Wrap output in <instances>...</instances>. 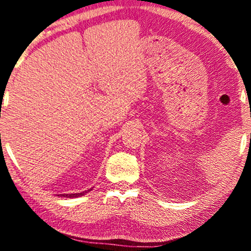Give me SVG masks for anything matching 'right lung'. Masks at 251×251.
Listing matches in <instances>:
<instances>
[{"instance_id": "1", "label": "right lung", "mask_w": 251, "mask_h": 251, "mask_svg": "<svg viewBox=\"0 0 251 251\" xmlns=\"http://www.w3.org/2000/svg\"><path fill=\"white\" fill-rule=\"evenodd\" d=\"M88 191H91V190H87V191H83V192H80V194H70V195H60V196H63V197H67V198H73V197H80V196L87 194Z\"/></svg>"}]
</instances>
